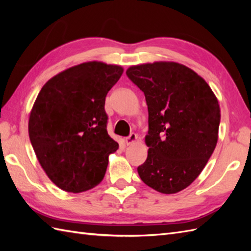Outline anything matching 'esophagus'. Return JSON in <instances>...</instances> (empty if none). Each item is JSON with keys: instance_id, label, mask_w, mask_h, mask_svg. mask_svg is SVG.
<instances>
[{"instance_id": "34e87169", "label": "esophagus", "mask_w": 251, "mask_h": 251, "mask_svg": "<svg viewBox=\"0 0 251 251\" xmlns=\"http://www.w3.org/2000/svg\"><path fill=\"white\" fill-rule=\"evenodd\" d=\"M136 141H137V135L136 134H130V136L125 138V140H124L126 146H130V145H132V143H135Z\"/></svg>"}]
</instances>
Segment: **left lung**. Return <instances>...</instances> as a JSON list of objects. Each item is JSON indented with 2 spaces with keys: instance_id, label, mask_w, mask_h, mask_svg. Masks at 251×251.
Returning <instances> with one entry per match:
<instances>
[{
  "instance_id": "left-lung-1",
  "label": "left lung",
  "mask_w": 251,
  "mask_h": 251,
  "mask_svg": "<svg viewBox=\"0 0 251 251\" xmlns=\"http://www.w3.org/2000/svg\"><path fill=\"white\" fill-rule=\"evenodd\" d=\"M146 96L149 131L141 180L163 194L184 190L199 177L218 142L220 105L204 78L174 61L131 66L126 71Z\"/></svg>"
}]
</instances>
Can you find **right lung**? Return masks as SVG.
<instances>
[{
  "label": "right lung",
  "instance_id": "obj_1",
  "mask_svg": "<svg viewBox=\"0 0 251 251\" xmlns=\"http://www.w3.org/2000/svg\"><path fill=\"white\" fill-rule=\"evenodd\" d=\"M124 69L101 61L74 66L49 79L29 115L37 161L58 188L81 193L102 181L119 143L108 135L105 97Z\"/></svg>",
  "mask_w": 251,
  "mask_h": 251
}]
</instances>
